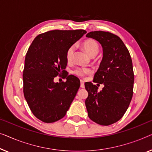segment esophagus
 <instances>
[{"instance_id": "esophagus-1", "label": "esophagus", "mask_w": 152, "mask_h": 152, "mask_svg": "<svg viewBox=\"0 0 152 152\" xmlns=\"http://www.w3.org/2000/svg\"><path fill=\"white\" fill-rule=\"evenodd\" d=\"M80 87L81 88H84L85 85H84V81L83 80H80Z\"/></svg>"}]
</instances>
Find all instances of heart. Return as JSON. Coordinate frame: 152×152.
I'll list each match as a JSON object with an SVG mask.
<instances>
[{
	"label": "heart",
	"instance_id": "obj_1",
	"mask_svg": "<svg viewBox=\"0 0 152 152\" xmlns=\"http://www.w3.org/2000/svg\"><path fill=\"white\" fill-rule=\"evenodd\" d=\"M83 47L84 48L85 52L88 54L89 56L92 57L95 56L98 54V51H99V45H98V42L95 40L93 39H87L85 40L83 43ZM74 52V47L71 46L68 49L67 52H66V59L68 62L71 61L73 58ZM91 71L89 69H76L74 71V74L78 76H84L87 74H89Z\"/></svg>",
	"mask_w": 152,
	"mask_h": 152
}]
</instances>
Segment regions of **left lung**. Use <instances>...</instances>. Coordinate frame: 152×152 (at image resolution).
Wrapping results in <instances>:
<instances>
[{
    "instance_id": "8db88e82",
    "label": "left lung",
    "mask_w": 152,
    "mask_h": 152,
    "mask_svg": "<svg viewBox=\"0 0 152 152\" xmlns=\"http://www.w3.org/2000/svg\"><path fill=\"white\" fill-rule=\"evenodd\" d=\"M86 37L97 40L102 48V58L94 82L103 84L104 87L98 91L92 83H85L88 92L85 105L91 121L110 125L123 116L131 102L134 81L132 61L123 40L116 35L95 31Z\"/></svg>"
}]
</instances>
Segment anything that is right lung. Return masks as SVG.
<instances>
[{
    "label": "right lung",
    "instance_id": "obj_1",
    "mask_svg": "<svg viewBox=\"0 0 152 152\" xmlns=\"http://www.w3.org/2000/svg\"><path fill=\"white\" fill-rule=\"evenodd\" d=\"M87 33L83 29L52 30L36 36L28 49L23 70V92L31 112L44 123L65 116L80 87V80L67 76L66 82L55 83L65 73L66 52Z\"/></svg>",
    "mask_w": 152,
    "mask_h": 152
}]
</instances>
